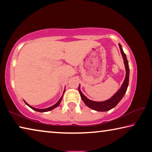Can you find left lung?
I'll return each instance as SVG.
<instances>
[{"label":"left lung","instance_id":"8db88e82","mask_svg":"<svg viewBox=\"0 0 152 152\" xmlns=\"http://www.w3.org/2000/svg\"><path fill=\"white\" fill-rule=\"evenodd\" d=\"M119 46L120 48L121 53L123 61H124L126 74L125 80L124 81H123V83L122 84L121 88L118 90V91L116 93L113 95V96L110 97L109 99L107 100V101L101 102L93 101L88 99V98L82 94V92L80 91V84H79L78 91L80 92V94L81 99L84 102V104H85L88 107L91 108V109L94 110H96V111H107V110H109L110 109H112L113 108L117 106V104L121 101V100L123 99V97L124 96L126 91H127V87L129 85V64L127 60V57H126L125 53L123 52L121 45L119 43Z\"/></svg>","mask_w":152,"mask_h":152}]
</instances>
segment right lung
Wrapping results in <instances>:
<instances>
[{
	"label": "right lung",
	"mask_w": 152,
	"mask_h": 152,
	"mask_svg": "<svg viewBox=\"0 0 152 152\" xmlns=\"http://www.w3.org/2000/svg\"><path fill=\"white\" fill-rule=\"evenodd\" d=\"M64 92H65V90H64V92H63V94H64ZM62 98H63V95H62V96H61V97L60 98V100H59V101H58L57 102H56V103L55 104H53V106H51V107H50L46 108V109H37V108H35V107H33L32 106H31V105H29V104L27 103V102H25V101H24V102H25V104H26L27 105V106H29L30 108H31V109H32L33 110H35V111H37V112H42V113H43V112H48V111H50V110H53V109H55V108L58 107L59 105H60V104L61 100H62Z\"/></svg>",
	"instance_id": "1"
}]
</instances>
